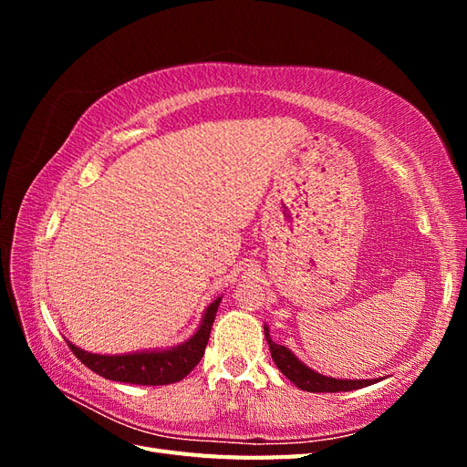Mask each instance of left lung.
I'll list each match as a JSON object with an SVG mask.
<instances>
[{"label":"left lung","instance_id":"8db88e82","mask_svg":"<svg viewBox=\"0 0 467 467\" xmlns=\"http://www.w3.org/2000/svg\"><path fill=\"white\" fill-rule=\"evenodd\" d=\"M265 337L268 348H271V357L275 364L278 366V370L285 374L290 381H294L296 386L306 389V391H314V393H335V391H352V389H360L374 384L378 379H337L329 376H321L314 372L312 368H307L306 364H302L298 358H296L292 352L276 345L271 337H268V329L265 327Z\"/></svg>","mask_w":467,"mask_h":467}]
</instances>
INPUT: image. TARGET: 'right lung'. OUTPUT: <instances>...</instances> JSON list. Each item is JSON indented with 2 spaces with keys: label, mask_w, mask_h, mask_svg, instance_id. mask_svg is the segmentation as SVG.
Segmentation results:
<instances>
[{
  "label": "right lung",
  "mask_w": 467,
  "mask_h": 467,
  "mask_svg": "<svg viewBox=\"0 0 467 467\" xmlns=\"http://www.w3.org/2000/svg\"><path fill=\"white\" fill-rule=\"evenodd\" d=\"M220 300L222 298L214 300L208 306L201 327L192 335V338H189L185 345H179L171 350L105 357V355H91V352L81 350L72 343L67 345L89 370L107 379L122 381V384H138V386L175 384V381H181L185 378L204 357V350L210 338V329H212V323H214Z\"/></svg>",
  "instance_id": "right-lung-1"
}]
</instances>
